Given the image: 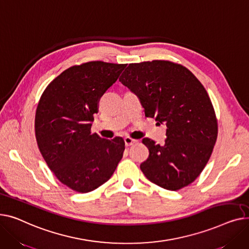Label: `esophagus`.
<instances>
[{"instance_id":"34e87169","label":"esophagus","mask_w":249,"mask_h":249,"mask_svg":"<svg viewBox=\"0 0 249 249\" xmlns=\"http://www.w3.org/2000/svg\"><path fill=\"white\" fill-rule=\"evenodd\" d=\"M137 142H138V141H136V140H134V139H131V138H129V137H125V138H124V143H125L126 147H128V145H131V144L136 143Z\"/></svg>"}]
</instances>
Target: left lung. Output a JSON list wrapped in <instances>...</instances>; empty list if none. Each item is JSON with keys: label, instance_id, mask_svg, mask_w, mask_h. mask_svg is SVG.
<instances>
[{"label": "left lung", "instance_id": "obj_1", "mask_svg": "<svg viewBox=\"0 0 249 249\" xmlns=\"http://www.w3.org/2000/svg\"><path fill=\"white\" fill-rule=\"evenodd\" d=\"M120 81L139 97L147 118L167 125L163 145L142 139L150 152L141 164L144 176L171 191L194 182L208 163L218 134L204 86L183 65L165 60L128 64Z\"/></svg>", "mask_w": 249, "mask_h": 249}]
</instances>
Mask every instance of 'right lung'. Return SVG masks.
Here are the masks:
<instances>
[{"label":"right lung","instance_id":"1","mask_svg":"<svg viewBox=\"0 0 249 249\" xmlns=\"http://www.w3.org/2000/svg\"><path fill=\"white\" fill-rule=\"evenodd\" d=\"M125 64L91 61L72 66L44 90L35 115V135L42 157L56 178L87 193L112 176L123 158V138L91 134L99 98L118 80Z\"/></svg>","mask_w":249,"mask_h":249}]
</instances>
